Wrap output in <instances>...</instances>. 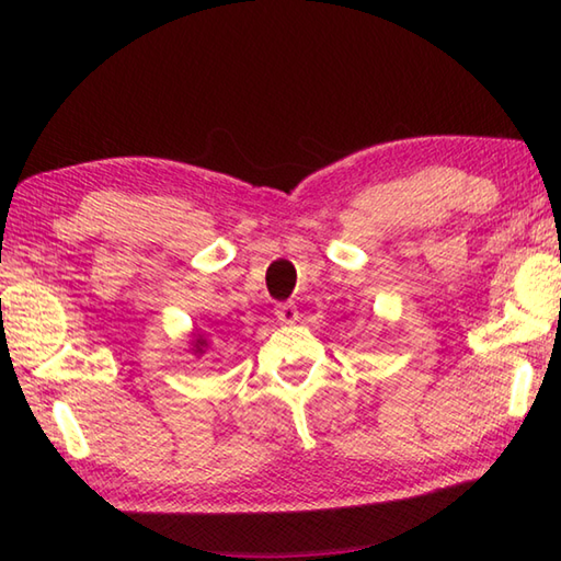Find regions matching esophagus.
Returning <instances> with one entry per match:
<instances>
[{
    "label": "esophagus",
    "instance_id": "34e87169",
    "mask_svg": "<svg viewBox=\"0 0 561 561\" xmlns=\"http://www.w3.org/2000/svg\"><path fill=\"white\" fill-rule=\"evenodd\" d=\"M274 316H277L279 323L291 325L299 320V308H296L294 304H277V308H274Z\"/></svg>",
    "mask_w": 561,
    "mask_h": 561
}]
</instances>
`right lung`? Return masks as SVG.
<instances>
[{
    "label": "right lung",
    "mask_w": 561,
    "mask_h": 561,
    "mask_svg": "<svg viewBox=\"0 0 561 561\" xmlns=\"http://www.w3.org/2000/svg\"><path fill=\"white\" fill-rule=\"evenodd\" d=\"M207 350V337L205 335H195L193 340V354H205Z\"/></svg>",
    "instance_id": "right-lung-1"
}]
</instances>
